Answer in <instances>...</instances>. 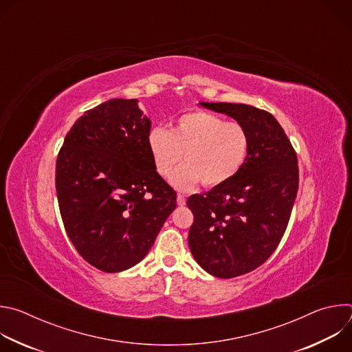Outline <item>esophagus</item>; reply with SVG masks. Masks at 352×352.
I'll use <instances>...</instances> for the list:
<instances>
[{
	"label": "esophagus",
	"instance_id": "1",
	"mask_svg": "<svg viewBox=\"0 0 352 352\" xmlns=\"http://www.w3.org/2000/svg\"><path fill=\"white\" fill-rule=\"evenodd\" d=\"M185 202H186L185 195H184V193H178V195H177V204H178L179 206H184Z\"/></svg>",
	"mask_w": 352,
	"mask_h": 352
}]
</instances>
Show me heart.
Instances as JSON below:
<instances>
[{"instance_id":"b5f03b06","label":"heart","mask_w":352,"mask_h":352,"mask_svg":"<svg viewBox=\"0 0 352 352\" xmlns=\"http://www.w3.org/2000/svg\"><path fill=\"white\" fill-rule=\"evenodd\" d=\"M148 153L159 175L167 178L185 152L186 163L173 175L179 189H189L202 181L213 188L238 174L249 153V133L236 121L206 111L181 114L168 129L156 125L147 132Z\"/></svg>"}]
</instances>
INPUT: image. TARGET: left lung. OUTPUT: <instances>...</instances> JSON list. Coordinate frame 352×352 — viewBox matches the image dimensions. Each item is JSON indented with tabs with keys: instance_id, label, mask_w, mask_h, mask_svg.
Instances as JSON below:
<instances>
[{
	"instance_id": "1",
	"label": "left lung",
	"mask_w": 352,
	"mask_h": 352,
	"mask_svg": "<svg viewBox=\"0 0 352 352\" xmlns=\"http://www.w3.org/2000/svg\"><path fill=\"white\" fill-rule=\"evenodd\" d=\"M200 104L234 118L249 133V153L238 174L186 200L195 261L216 277L232 278L258 269L277 249L298 192V159L270 113L248 104Z\"/></svg>"
}]
</instances>
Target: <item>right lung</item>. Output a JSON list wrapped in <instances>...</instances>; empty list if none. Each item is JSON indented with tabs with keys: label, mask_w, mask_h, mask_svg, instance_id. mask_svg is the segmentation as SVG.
Instances as JSON below:
<instances>
[{
	"label": "right lung",
	"mask_w": 352,
	"mask_h": 352,
	"mask_svg": "<svg viewBox=\"0 0 352 352\" xmlns=\"http://www.w3.org/2000/svg\"><path fill=\"white\" fill-rule=\"evenodd\" d=\"M150 126L136 98H113L78 118L60 148L56 189L65 231L78 254L106 273L139 263L177 206L148 153Z\"/></svg>",
	"instance_id": "1"
}]
</instances>
